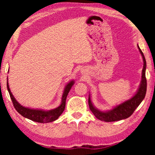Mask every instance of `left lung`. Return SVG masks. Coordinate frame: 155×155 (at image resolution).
<instances>
[{
    "mask_svg": "<svg viewBox=\"0 0 155 155\" xmlns=\"http://www.w3.org/2000/svg\"><path fill=\"white\" fill-rule=\"evenodd\" d=\"M137 48H139V51L143 59V71H142L141 82L136 94L133 97H131L130 99H128V100L116 106L115 107L111 110L106 111H100V110L95 108L94 106L92 103V101H91L90 96L89 95L88 104L89 107H90V109L98 119L104 120V121L106 122L117 121V120L126 119V118H128L129 116L132 115L135 110L136 109V108L138 107L140 104L142 102V101L145 98L146 91H147V80H146L145 78L146 61L143 53L142 52L139 46H137Z\"/></svg>",
    "mask_w": 155,
    "mask_h": 155,
    "instance_id": "1",
    "label": "left lung"
}]
</instances>
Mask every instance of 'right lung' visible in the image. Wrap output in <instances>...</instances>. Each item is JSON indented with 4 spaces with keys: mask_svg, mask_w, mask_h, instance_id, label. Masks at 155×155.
Listing matches in <instances>:
<instances>
[{
    "mask_svg": "<svg viewBox=\"0 0 155 155\" xmlns=\"http://www.w3.org/2000/svg\"><path fill=\"white\" fill-rule=\"evenodd\" d=\"M75 83L74 80H71V82L67 84L65 86L63 91V95H62V99H61V103L59 107H58L56 109L48 110V111H44V110L41 109H30V108H27L23 107L20 104V103L18 102L13 95L11 93L9 88V84H8V78H7V88L9 92L10 98L13 104V106L16 111L18 112L19 114H21L25 118H28L29 120H33V121L38 122V123H50L52 121H54L56 119H58L59 116L61 115L64 111L65 107V101H66V98L68 94L71 90V89L73 85Z\"/></svg>",
    "mask_w": 155,
    "mask_h": 155,
    "instance_id": "obj_1",
    "label": "right lung"
}]
</instances>
